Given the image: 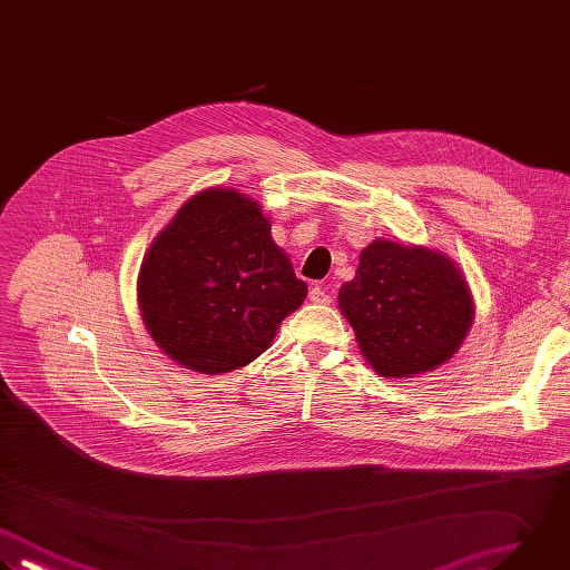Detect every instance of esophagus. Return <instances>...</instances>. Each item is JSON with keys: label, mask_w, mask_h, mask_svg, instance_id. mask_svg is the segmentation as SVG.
<instances>
[{"label": "esophagus", "mask_w": 570, "mask_h": 570, "mask_svg": "<svg viewBox=\"0 0 570 570\" xmlns=\"http://www.w3.org/2000/svg\"><path fill=\"white\" fill-rule=\"evenodd\" d=\"M309 301L316 303V305H330L332 303V294L323 285H314L309 289Z\"/></svg>", "instance_id": "esophagus-1"}]
</instances>
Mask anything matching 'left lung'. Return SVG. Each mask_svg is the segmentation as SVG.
Returning <instances> with one entry per match:
<instances>
[{
  "label": "left lung",
  "instance_id": "left-lung-1",
  "mask_svg": "<svg viewBox=\"0 0 570 570\" xmlns=\"http://www.w3.org/2000/svg\"><path fill=\"white\" fill-rule=\"evenodd\" d=\"M367 363L381 376H412L445 363L472 323L461 272L425 247L374 240L338 292Z\"/></svg>",
  "mask_w": 570,
  "mask_h": 570
}]
</instances>
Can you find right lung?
<instances>
[{
  "mask_svg": "<svg viewBox=\"0 0 570 570\" xmlns=\"http://www.w3.org/2000/svg\"><path fill=\"white\" fill-rule=\"evenodd\" d=\"M269 229L254 200L209 189L154 240L138 298L149 334L174 361L205 374L245 367L298 309L307 285Z\"/></svg>",
  "mask_w": 570,
  "mask_h": 570,
  "instance_id": "1",
  "label": "right lung"
}]
</instances>
